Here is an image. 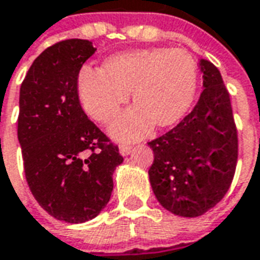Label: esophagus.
I'll return each instance as SVG.
<instances>
[{
  "label": "esophagus",
  "instance_id": "1",
  "mask_svg": "<svg viewBox=\"0 0 260 260\" xmlns=\"http://www.w3.org/2000/svg\"><path fill=\"white\" fill-rule=\"evenodd\" d=\"M130 151H132V145H128V144H120V145H119V152H120V155H123V156L128 155Z\"/></svg>",
  "mask_w": 260,
  "mask_h": 260
}]
</instances>
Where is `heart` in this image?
Wrapping results in <instances>:
<instances>
[{
  "label": "heart",
  "instance_id": "1",
  "mask_svg": "<svg viewBox=\"0 0 260 260\" xmlns=\"http://www.w3.org/2000/svg\"><path fill=\"white\" fill-rule=\"evenodd\" d=\"M197 88V65L184 51L169 48L127 51L108 58L101 70L84 69L77 92L84 111L100 123H111L132 91L133 104L111 128L117 140L147 136L152 124L166 127L190 108Z\"/></svg>",
  "mask_w": 260,
  "mask_h": 260
}]
</instances>
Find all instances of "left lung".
<instances>
[{"mask_svg": "<svg viewBox=\"0 0 260 260\" xmlns=\"http://www.w3.org/2000/svg\"><path fill=\"white\" fill-rule=\"evenodd\" d=\"M204 91L194 109L172 130L149 141V183L159 204L183 217H197L230 188L238 158L230 94L219 69L200 60Z\"/></svg>", "mask_w": 260, "mask_h": 260, "instance_id": "8db88e82", "label": "left lung"}]
</instances>
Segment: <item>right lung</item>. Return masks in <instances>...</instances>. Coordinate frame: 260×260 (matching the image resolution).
Wrapping results in <instances>:
<instances>
[{
	"label": "right lung",
	"instance_id": "add662e5",
	"mask_svg": "<svg viewBox=\"0 0 260 260\" xmlns=\"http://www.w3.org/2000/svg\"><path fill=\"white\" fill-rule=\"evenodd\" d=\"M94 52L88 40L51 45L34 59L19 95L18 140L29 188L45 212L68 223L91 220L107 206L112 174L123 162L79 101V72Z\"/></svg>",
	"mask_w": 260,
	"mask_h": 260
}]
</instances>
